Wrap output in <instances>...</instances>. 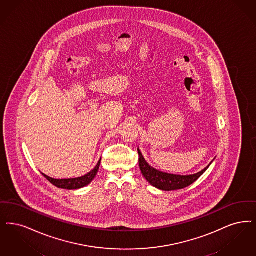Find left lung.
I'll list each match as a JSON object with an SVG mask.
<instances>
[{
	"mask_svg": "<svg viewBox=\"0 0 256 256\" xmlns=\"http://www.w3.org/2000/svg\"><path fill=\"white\" fill-rule=\"evenodd\" d=\"M138 153L140 168V171H142L144 177L147 180V182H149L150 184H152L156 188L164 190V191L177 190V189L184 188L188 186L200 178V176L206 172V170L210 167V166H208L200 172L193 174V175L182 176V175L168 174V173L158 171L155 168L150 166L146 162L144 158L140 153L138 148Z\"/></svg>",
	"mask_w": 256,
	"mask_h": 256,
	"instance_id": "left-lung-1",
	"label": "left lung"
}]
</instances>
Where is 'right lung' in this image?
Returning a JSON list of instances; mask_svg holds the SVG:
<instances>
[{"label": "right lung", "mask_w": 256, "mask_h": 256, "mask_svg": "<svg viewBox=\"0 0 256 256\" xmlns=\"http://www.w3.org/2000/svg\"><path fill=\"white\" fill-rule=\"evenodd\" d=\"M100 162H101V158H100V162H98L96 166L94 167L90 172H89L86 175H84V176H82V177H79V178L56 180V178H50V177L44 175L43 173H42V175L50 182H52L54 186H56V188H58L68 189V190L81 188H84V186H88L90 182L96 176V174L98 172V169H100Z\"/></svg>", "instance_id": "right-lung-1"}]
</instances>
